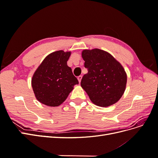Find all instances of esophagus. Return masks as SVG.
Here are the masks:
<instances>
[{"instance_id":"34e87169","label":"esophagus","mask_w":158,"mask_h":158,"mask_svg":"<svg viewBox=\"0 0 158 158\" xmlns=\"http://www.w3.org/2000/svg\"><path fill=\"white\" fill-rule=\"evenodd\" d=\"M82 76H78V81H79V82H81V80H82Z\"/></svg>"}]
</instances>
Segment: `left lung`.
Segmentation results:
<instances>
[{
  "label": "left lung",
  "instance_id": "8db88e82",
  "mask_svg": "<svg viewBox=\"0 0 158 158\" xmlns=\"http://www.w3.org/2000/svg\"><path fill=\"white\" fill-rule=\"evenodd\" d=\"M88 73L81 80V86L95 105L108 107L117 103L125 92L127 74L122 65L109 52L99 49L82 52Z\"/></svg>",
  "mask_w": 158,
  "mask_h": 158
}]
</instances>
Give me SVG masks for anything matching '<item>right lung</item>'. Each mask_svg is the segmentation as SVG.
Wrapping results in <instances>:
<instances>
[{
    "instance_id": "obj_1",
    "label": "right lung",
    "mask_w": 158,
    "mask_h": 158,
    "mask_svg": "<svg viewBox=\"0 0 158 158\" xmlns=\"http://www.w3.org/2000/svg\"><path fill=\"white\" fill-rule=\"evenodd\" d=\"M70 52L57 51L47 56L31 80L37 99L50 107L63 103L78 81L67 65Z\"/></svg>"
}]
</instances>
